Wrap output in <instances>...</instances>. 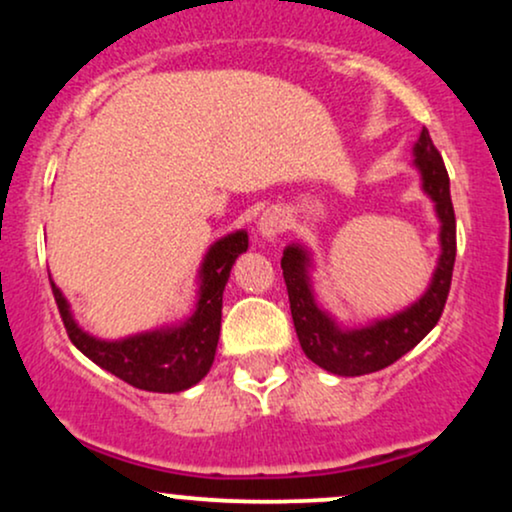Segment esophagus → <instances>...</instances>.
I'll return each instance as SVG.
<instances>
[{
	"label": "esophagus",
	"mask_w": 512,
	"mask_h": 512,
	"mask_svg": "<svg viewBox=\"0 0 512 512\" xmlns=\"http://www.w3.org/2000/svg\"><path fill=\"white\" fill-rule=\"evenodd\" d=\"M285 227L287 220L285 215H282V210L278 208H270L258 218V234H261L263 239H275L280 232H285Z\"/></svg>",
	"instance_id": "34e87169"
}]
</instances>
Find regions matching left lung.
<instances>
[{
    "mask_svg": "<svg viewBox=\"0 0 512 512\" xmlns=\"http://www.w3.org/2000/svg\"><path fill=\"white\" fill-rule=\"evenodd\" d=\"M414 165L422 174L424 191L434 201L441 220V258L429 290L405 311L364 328H340L316 304L309 280V251L299 244H290L282 251V278L287 285L299 345L311 362L330 374L364 376L386 369L419 345L443 314L455 266V210L450 201L448 170L426 129H422L419 141L414 143Z\"/></svg>",
    "mask_w": 512,
    "mask_h": 512,
    "instance_id": "8db88e82",
    "label": "left lung"
}]
</instances>
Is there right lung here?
<instances>
[{
  "mask_svg": "<svg viewBox=\"0 0 512 512\" xmlns=\"http://www.w3.org/2000/svg\"><path fill=\"white\" fill-rule=\"evenodd\" d=\"M246 249H249V234L244 230L227 234L210 246L198 273L201 290H198L196 309L184 323L114 342L83 333L71 316L64 294L50 280L66 335L90 362L134 388L150 393H179L196 386L213 366L220 338L222 290L234 261Z\"/></svg>",
  "mask_w": 512,
  "mask_h": 512,
  "instance_id": "obj_1",
  "label": "right lung"
}]
</instances>
